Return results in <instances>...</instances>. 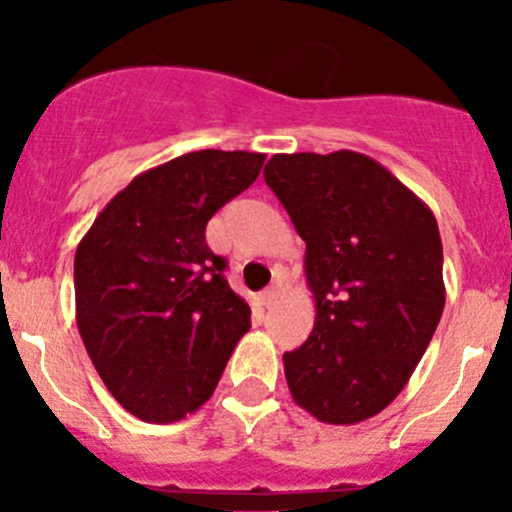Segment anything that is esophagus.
I'll return each instance as SVG.
<instances>
[{
  "instance_id": "1",
  "label": "esophagus",
  "mask_w": 512,
  "mask_h": 512,
  "mask_svg": "<svg viewBox=\"0 0 512 512\" xmlns=\"http://www.w3.org/2000/svg\"><path fill=\"white\" fill-rule=\"evenodd\" d=\"M260 302H262V307H265V309H272L277 302H280V292H277L275 287L265 289V292L260 294Z\"/></svg>"
}]
</instances>
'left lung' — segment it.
I'll return each instance as SVG.
<instances>
[{
    "label": "left lung",
    "instance_id": "obj_1",
    "mask_svg": "<svg viewBox=\"0 0 512 512\" xmlns=\"http://www.w3.org/2000/svg\"><path fill=\"white\" fill-rule=\"evenodd\" d=\"M265 180L302 237L314 329L285 352L294 404L334 426L384 411L431 344L446 304L431 208L374 158L277 153Z\"/></svg>",
    "mask_w": 512,
    "mask_h": 512
}]
</instances>
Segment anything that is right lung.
Instances as JSON below:
<instances>
[{
    "label": "right lung",
    "instance_id": "obj_1",
    "mask_svg": "<svg viewBox=\"0 0 512 512\" xmlns=\"http://www.w3.org/2000/svg\"><path fill=\"white\" fill-rule=\"evenodd\" d=\"M265 153L195 151L136 175L76 247V324L113 399L170 423L213 396L250 307L205 225L250 188Z\"/></svg>",
    "mask_w": 512,
    "mask_h": 512
}]
</instances>
